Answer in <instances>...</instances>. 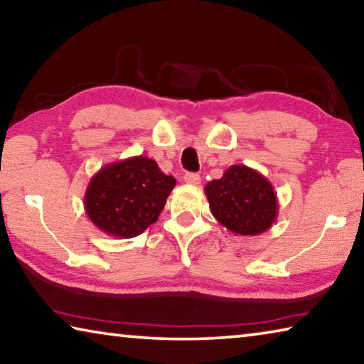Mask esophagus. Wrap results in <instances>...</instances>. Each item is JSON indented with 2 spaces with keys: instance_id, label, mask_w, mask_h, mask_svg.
Here are the masks:
<instances>
[{
  "instance_id": "34e87169",
  "label": "esophagus",
  "mask_w": 364,
  "mask_h": 364,
  "mask_svg": "<svg viewBox=\"0 0 364 364\" xmlns=\"http://www.w3.org/2000/svg\"><path fill=\"white\" fill-rule=\"evenodd\" d=\"M184 181L188 184H193V186H197L200 183V176L197 173H186L184 175Z\"/></svg>"
}]
</instances>
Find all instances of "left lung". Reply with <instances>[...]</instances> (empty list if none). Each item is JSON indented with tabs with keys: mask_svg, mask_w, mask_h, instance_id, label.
I'll list each match as a JSON object with an SVG mask.
<instances>
[{
	"mask_svg": "<svg viewBox=\"0 0 364 364\" xmlns=\"http://www.w3.org/2000/svg\"><path fill=\"white\" fill-rule=\"evenodd\" d=\"M204 191L213 217L234 234L264 232L278 217L273 184L245 165H231L220 180L207 183Z\"/></svg>",
	"mask_w": 364,
	"mask_h": 364,
	"instance_id": "8db88e82",
	"label": "left lung"
}]
</instances>
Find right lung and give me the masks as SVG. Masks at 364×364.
I'll use <instances>...</instances> for the list:
<instances>
[{
  "mask_svg": "<svg viewBox=\"0 0 364 364\" xmlns=\"http://www.w3.org/2000/svg\"><path fill=\"white\" fill-rule=\"evenodd\" d=\"M175 184V178L149 157L119 160L91 178L83 197L85 212L97 230L130 239L156 223Z\"/></svg>",
  "mask_w": 364,
  "mask_h": 364,
  "instance_id": "right-lung-1",
  "label": "right lung"
}]
</instances>
